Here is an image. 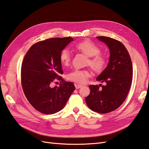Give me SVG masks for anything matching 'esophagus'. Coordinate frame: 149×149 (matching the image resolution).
Returning a JSON list of instances; mask_svg holds the SVG:
<instances>
[{"instance_id":"34e87169","label":"esophagus","mask_w":149,"mask_h":149,"mask_svg":"<svg viewBox=\"0 0 149 149\" xmlns=\"http://www.w3.org/2000/svg\"><path fill=\"white\" fill-rule=\"evenodd\" d=\"M82 85H80V84H75V87L76 89H79L81 88L82 87Z\"/></svg>"}]
</instances>
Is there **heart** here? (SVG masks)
<instances>
[{
    "mask_svg": "<svg viewBox=\"0 0 149 149\" xmlns=\"http://www.w3.org/2000/svg\"><path fill=\"white\" fill-rule=\"evenodd\" d=\"M75 48L83 54L89 57L88 64L96 71H101L106 65V58L100 54V48L91 41L86 40L75 45ZM60 60L64 66H68L71 61L70 52L67 49H64L60 54ZM90 72L87 70H75L70 72L67 75L68 80L79 84H83L88 80Z\"/></svg>",
    "mask_w": 149,
    "mask_h": 149,
    "instance_id": "obj_1",
    "label": "heart"
}]
</instances>
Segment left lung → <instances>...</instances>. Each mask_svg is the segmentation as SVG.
<instances>
[{
  "label": "left lung",
  "mask_w": 149,
  "mask_h": 149,
  "mask_svg": "<svg viewBox=\"0 0 149 149\" xmlns=\"http://www.w3.org/2000/svg\"><path fill=\"white\" fill-rule=\"evenodd\" d=\"M96 38L109 49L108 65L96 78L105 85L100 84L102 88L89 86L91 92L86 102L93 111L107 113L119 108L125 100L132 82L133 66L128 51L121 42L107 37Z\"/></svg>",
  "instance_id": "left-lung-1"
}]
</instances>
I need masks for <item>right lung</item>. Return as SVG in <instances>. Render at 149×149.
Returning a JSON list of instances; mask_svg holds the SVG:
<instances>
[{
	"label": "right lung",
	"mask_w": 149,
	"mask_h": 149,
	"mask_svg": "<svg viewBox=\"0 0 149 149\" xmlns=\"http://www.w3.org/2000/svg\"><path fill=\"white\" fill-rule=\"evenodd\" d=\"M70 37L52 38L37 42L28 51L22 65V84L25 95L38 111L53 114L64 108L75 89L71 82L60 77L63 74L60 54L71 41ZM62 82L60 87L52 88L54 79Z\"/></svg>",
	"instance_id": "right-lung-1"
}]
</instances>
